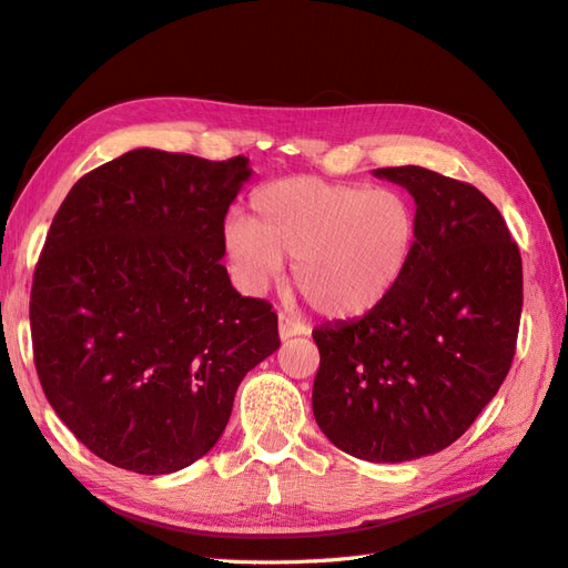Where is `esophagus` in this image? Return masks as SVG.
Wrapping results in <instances>:
<instances>
[{
  "label": "esophagus",
  "instance_id": "34e87169",
  "mask_svg": "<svg viewBox=\"0 0 568 568\" xmlns=\"http://www.w3.org/2000/svg\"><path fill=\"white\" fill-rule=\"evenodd\" d=\"M307 331H310L307 324L300 322V318H295L293 314H285V312L278 314V333H281L283 341L293 338V336H304Z\"/></svg>",
  "mask_w": 568,
  "mask_h": 568
}]
</instances>
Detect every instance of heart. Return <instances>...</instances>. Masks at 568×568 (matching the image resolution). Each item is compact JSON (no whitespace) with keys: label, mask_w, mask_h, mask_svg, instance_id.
<instances>
[{"label":"heart","mask_w":568,"mask_h":568,"mask_svg":"<svg viewBox=\"0 0 568 568\" xmlns=\"http://www.w3.org/2000/svg\"><path fill=\"white\" fill-rule=\"evenodd\" d=\"M252 217L225 225V250L240 278L264 287L293 256V281L312 307L359 316L388 297L417 244L413 199L394 186L328 182L293 174L258 186Z\"/></svg>","instance_id":"b5f03b06"}]
</instances>
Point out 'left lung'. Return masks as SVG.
Instances as JSON below:
<instances>
[{"label": "left lung", "mask_w": 568, "mask_h": 568, "mask_svg": "<svg viewBox=\"0 0 568 568\" xmlns=\"http://www.w3.org/2000/svg\"><path fill=\"white\" fill-rule=\"evenodd\" d=\"M417 203V244L384 302L312 331L316 425L345 454L403 463L468 432L516 355L523 264L499 209L427 168H379Z\"/></svg>", "instance_id": "left-lung-1"}]
</instances>
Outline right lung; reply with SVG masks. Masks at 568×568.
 Instances as JSON below:
<instances>
[{
	"instance_id": "right-lung-1",
	"label": "right lung",
	"mask_w": 568,
	"mask_h": 568,
	"mask_svg": "<svg viewBox=\"0 0 568 568\" xmlns=\"http://www.w3.org/2000/svg\"><path fill=\"white\" fill-rule=\"evenodd\" d=\"M250 160L136 149L71 186L31 287L42 390L118 468L168 475L221 439L237 386L278 351V314L221 264Z\"/></svg>"
}]
</instances>
